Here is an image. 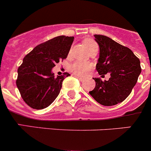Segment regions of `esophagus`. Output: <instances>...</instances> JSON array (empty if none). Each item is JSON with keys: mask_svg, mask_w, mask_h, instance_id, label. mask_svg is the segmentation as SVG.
<instances>
[{"mask_svg": "<svg viewBox=\"0 0 151 151\" xmlns=\"http://www.w3.org/2000/svg\"><path fill=\"white\" fill-rule=\"evenodd\" d=\"M76 77H77V79H78L80 81H83L84 80V78H83V77H78V76H76Z\"/></svg>", "mask_w": 151, "mask_h": 151, "instance_id": "obj_1", "label": "esophagus"}]
</instances>
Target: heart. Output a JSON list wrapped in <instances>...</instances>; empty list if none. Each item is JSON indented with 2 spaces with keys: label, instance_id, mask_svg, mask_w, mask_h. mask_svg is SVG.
I'll return each instance as SVG.
<instances>
[{
  "label": "heart",
  "instance_id": "b5f03b06",
  "mask_svg": "<svg viewBox=\"0 0 151 151\" xmlns=\"http://www.w3.org/2000/svg\"><path fill=\"white\" fill-rule=\"evenodd\" d=\"M83 45L89 53L94 51V50H98V44L91 39H85L83 41ZM71 50H70L69 53H71ZM91 68V65L90 63H83V62H75L72 65H71L70 70L78 76H85L88 74Z\"/></svg>",
  "mask_w": 151,
  "mask_h": 151
}]
</instances>
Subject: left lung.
<instances>
[{
    "instance_id": "obj_1",
    "label": "left lung",
    "mask_w": 151,
    "mask_h": 151,
    "mask_svg": "<svg viewBox=\"0 0 151 151\" xmlns=\"http://www.w3.org/2000/svg\"><path fill=\"white\" fill-rule=\"evenodd\" d=\"M94 36L100 47L97 71L102 76L109 73L110 78L104 82L101 78H93L96 85L89 94L101 105H116L129 96L137 83L142 71L140 61L130 49L110 38Z\"/></svg>"
}]
</instances>
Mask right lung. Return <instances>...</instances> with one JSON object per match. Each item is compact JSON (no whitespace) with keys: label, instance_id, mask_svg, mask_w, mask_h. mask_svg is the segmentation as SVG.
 Masks as SVG:
<instances>
[{"label":"right lung","instance_id":"obj_1","mask_svg":"<svg viewBox=\"0 0 151 151\" xmlns=\"http://www.w3.org/2000/svg\"><path fill=\"white\" fill-rule=\"evenodd\" d=\"M74 39L55 37L36 46L23 59L18 69L16 85L24 101L31 108L45 109L59 95L65 76L56 77L52 68L67 57Z\"/></svg>","mask_w":151,"mask_h":151}]
</instances>
